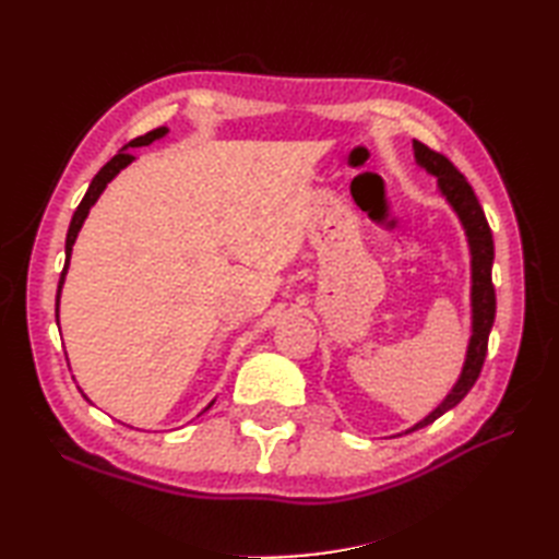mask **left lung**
<instances>
[{"mask_svg": "<svg viewBox=\"0 0 559 559\" xmlns=\"http://www.w3.org/2000/svg\"><path fill=\"white\" fill-rule=\"evenodd\" d=\"M413 156L420 168L437 177V192L442 197L449 209L456 213L463 233H466L468 252H471V338L466 346V358L459 372L454 386L449 394L437 403V408L425 415L423 420L408 427V432L420 430V427L435 423L439 415H444L461 403V399L468 394L471 386L476 384L480 374V367L485 362V353H488V336L495 324V288H492V261H495V245L490 225L485 221V213L478 204L476 194H473L471 185L466 182L454 165H451L442 153H435L420 141H413Z\"/></svg>", "mask_w": 559, "mask_h": 559, "instance_id": "1", "label": "left lung"}]
</instances>
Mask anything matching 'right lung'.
<instances>
[{
  "instance_id": "add662e5",
  "label": "right lung",
  "mask_w": 559,
  "mask_h": 559,
  "mask_svg": "<svg viewBox=\"0 0 559 559\" xmlns=\"http://www.w3.org/2000/svg\"><path fill=\"white\" fill-rule=\"evenodd\" d=\"M170 129L168 127H158V129H153V132H148V134H144V136H139V139H134V141H129V144L117 153L115 158H110L108 163L103 165L100 168V173L93 177L91 180V185H88V189H86V194H83V199H81V204H79V209L74 211V216H71V223H69V230H67V245H64V254H67V261H64V271H62V276H59V286H57V302H55V307H57V326H59V298H62V288H64V278H67V271H69V259H71V249H74V242H76V237H79V230H81V225H83V221L88 218V211L96 206V201L100 199V194L105 192V187H108L117 175H120L127 165H132L136 158L132 156V151L129 148H141V146H148V144H153V141H158V139H163L165 134H168ZM81 391V389H79ZM81 396L86 399V401H91L86 394H83L81 391ZM216 401V399H213ZM213 401L209 403V406L204 408V411H209L211 406H213ZM201 411V413H204Z\"/></svg>"
}]
</instances>
